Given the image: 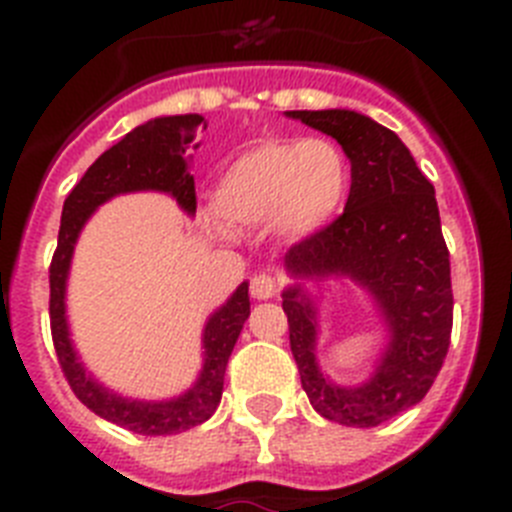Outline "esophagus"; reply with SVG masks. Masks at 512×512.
Masks as SVG:
<instances>
[{"mask_svg": "<svg viewBox=\"0 0 512 512\" xmlns=\"http://www.w3.org/2000/svg\"><path fill=\"white\" fill-rule=\"evenodd\" d=\"M277 289V279L269 277V274H256L251 279V297H256V300H269V297L277 295Z\"/></svg>", "mask_w": 512, "mask_h": 512, "instance_id": "esophagus-1", "label": "esophagus"}]
</instances>
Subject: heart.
I'll list each match as a JSON object with an SVG mask.
<instances>
[{
    "mask_svg": "<svg viewBox=\"0 0 512 512\" xmlns=\"http://www.w3.org/2000/svg\"><path fill=\"white\" fill-rule=\"evenodd\" d=\"M348 166L330 140H271L241 153L220 176L212 207L230 228H264L305 241L341 210Z\"/></svg>",
    "mask_w": 512,
    "mask_h": 512,
    "instance_id": "obj_1",
    "label": "heart"
}]
</instances>
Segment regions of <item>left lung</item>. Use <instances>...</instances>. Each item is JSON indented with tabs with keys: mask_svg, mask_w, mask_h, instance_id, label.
Listing matches in <instances>:
<instances>
[{
	"mask_svg": "<svg viewBox=\"0 0 512 512\" xmlns=\"http://www.w3.org/2000/svg\"><path fill=\"white\" fill-rule=\"evenodd\" d=\"M284 115L336 138L351 161L343 215L284 256L295 279L282 292L289 346L312 408L333 423L374 428L423 400L449 351L454 295L436 192L408 146L372 117L354 110ZM323 278L366 288L388 328L373 377L354 388L319 369L317 303L304 282Z\"/></svg>",
	"mask_w": 512,
	"mask_h": 512,
	"instance_id": "left-lung-1",
	"label": "left lung"
}]
</instances>
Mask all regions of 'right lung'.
Segmentation results:
<instances>
[{"instance_id":"right-lung-1","label":"right lung","mask_w":512,"mask_h":512,"mask_svg":"<svg viewBox=\"0 0 512 512\" xmlns=\"http://www.w3.org/2000/svg\"><path fill=\"white\" fill-rule=\"evenodd\" d=\"M202 115L153 117L130 130L120 143L102 156L81 176L79 184L63 202L58 248L51 261V333L58 364L69 379L71 390L99 418L122 425L140 436H171L205 423L220 405L233 346L248 320V282L235 289L225 305L217 307L202 330V369L187 392L171 400H133L104 387L84 369L71 341L66 318V284H69L71 259L81 230L99 205L130 192H164L187 215L197 210L192 176V151ZM207 128V125H205Z\"/></svg>"}]
</instances>
